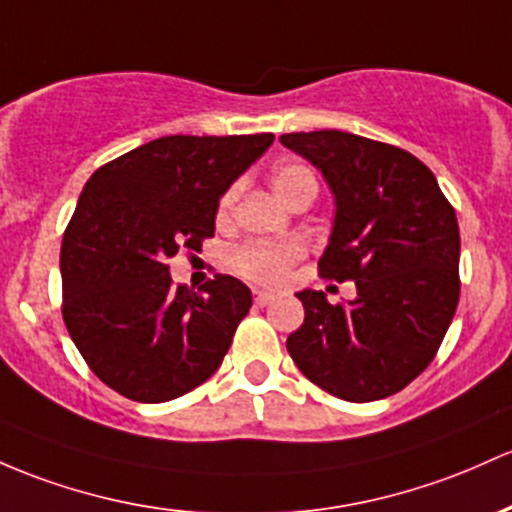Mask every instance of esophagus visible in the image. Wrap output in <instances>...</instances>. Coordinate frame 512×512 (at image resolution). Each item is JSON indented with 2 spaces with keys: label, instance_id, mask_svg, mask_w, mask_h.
Wrapping results in <instances>:
<instances>
[{
  "label": "esophagus",
  "instance_id": "esophagus-1",
  "mask_svg": "<svg viewBox=\"0 0 512 512\" xmlns=\"http://www.w3.org/2000/svg\"><path fill=\"white\" fill-rule=\"evenodd\" d=\"M274 301V294H269V291H255V303L257 306H267V303Z\"/></svg>",
  "mask_w": 512,
  "mask_h": 512
}]
</instances>
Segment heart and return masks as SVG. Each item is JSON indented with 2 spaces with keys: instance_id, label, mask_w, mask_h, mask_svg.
Instances as JSON below:
<instances>
[{
  "instance_id": "b5f03b06",
  "label": "heart",
  "mask_w": 512,
  "mask_h": 512,
  "mask_svg": "<svg viewBox=\"0 0 512 512\" xmlns=\"http://www.w3.org/2000/svg\"><path fill=\"white\" fill-rule=\"evenodd\" d=\"M272 189L284 204H291L301 194L316 196V177L303 165H282L272 174ZM238 201V187H230L218 204V221H226ZM303 255L296 240H274V243H247L230 255V265L245 279L257 284H279L291 265Z\"/></svg>"
}]
</instances>
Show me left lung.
I'll use <instances>...</instances> for the list:
<instances>
[{
  "instance_id": "1",
  "label": "left lung",
  "mask_w": 512,
  "mask_h": 512,
  "mask_svg": "<svg viewBox=\"0 0 512 512\" xmlns=\"http://www.w3.org/2000/svg\"><path fill=\"white\" fill-rule=\"evenodd\" d=\"M335 199L318 269L352 279L357 299L330 303L303 289V325L286 350L306 379L342 401L391 396L425 372L459 301V226L418 157L345 131L284 133Z\"/></svg>"
}]
</instances>
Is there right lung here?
<instances>
[{
    "label": "right lung",
    "mask_w": 512,
    "mask_h": 512,
    "mask_svg": "<svg viewBox=\"0 0 512 512\" xmlns=\"http://www.w3.org/2000/svg\"><path fill=\"white\" fill-rule=\"evenodd\" d=\"M255 136H165L99 167L63 235V318L94 374L140 403L184 396L221 367L252 306L230 274L199 294L167 260L201 250L218 199L272 145Z\"/></svg>",
    "instance_id": "obj_1"
}]
</instances>
